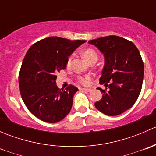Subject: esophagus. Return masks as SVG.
<instances>
[{
    "mask_svg": "<svg viewBox=\"0 0 156 156\" xmlns=\"http://www.w3.org/2000/svg\"><path fill=\"white\" fill-rule=\"evenodd\" d=\"M81 90L85 91V92H90V91H91V89H90V88H81Z\"/></svg>",
    "mask_w": 156,
    "mask_h": 156,
    "instance_id": "obj_1",
    "label": "esophagus"
}]
</instances>
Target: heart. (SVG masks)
<instances>
[{"mask_svg":"<svg viewBox=\"0 0 156 156\" xmlns=\"http://www.w3.org/2000/svg\"><path fill=\"white\" fill-rule=\"evenodd\" d=\"M83 57L88 62H90L92 60H97L98 59V55H97V52L95 50H94L93 49H86L85 50H84L82 53ZM72 56H69L68 59V65H69L72 60ZM77 81L80 83V84H83V85H87L89 84L90 81V76L89 75H85V76H78L77 78Z\"/></svg>","mask_w":156,"mask_h":156,"instance_id":"b5f03b06","label":"heart"}]
</instances>
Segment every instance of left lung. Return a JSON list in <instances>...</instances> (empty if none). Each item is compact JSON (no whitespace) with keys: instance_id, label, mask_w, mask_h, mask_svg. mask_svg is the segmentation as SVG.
Returning a JSON list of instances; mask_svg holds the SVG:
<instances>
[{"instance_id":"obj_1","label":"left lung","mask_w":156,"mask_h":156,"mask_svg":"<svg viewBox=\"0 0 156 156\" xmlns=\"http://www.w3.org/2000/svg\"><path fill=\"white\" fill-rule=\"evenodd\" d=\"M88 43L97 47L105 59L100 83L106 87L97 88L103 97L95 103L96 108L106 115H119L131 108L140 94L144 72L140 53L131 41L115 35Z\"/></svg>"}]
</instances>
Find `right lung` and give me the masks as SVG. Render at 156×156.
<instances>
[{"mask_svg": "<svg viewBox=\"0 0 156 156\" xmlns=\"http://www.w3.org/2000/svg\"><path fill=\"white\" fill-rule=\"evenodd\" d=\"M86 41L49 37L29 49L22 63L19 85L23 102L37 119L48 123L62 120L70 112L78 89L57 87L56 73L65 69L69 56Z\"/></svg>", "mask_w": 156, "mask_h": 156, "instance_id": "1", "label": "right lung"}]
</instances>
